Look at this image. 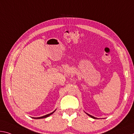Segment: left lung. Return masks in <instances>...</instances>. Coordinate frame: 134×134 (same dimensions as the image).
<instances>
[{
	"label": "left lung",
	"instance_id": "8db88e82",
	"mask_svg": "<svg viewBox=\"0 0 134 134\" xmlns=\"http://www.w3.org/2000/svg\"><path fill=\"white\" fill-rule=\"evenodd\" d=\"M86 114H87V115H88L89 116H90L91 118H93V119H98V118H95V117H94V116H91V115H90V114H88V113H86Z\"/></svg>",
	"mask_w": 134,
	"mask_h": 134
}]
</instances>
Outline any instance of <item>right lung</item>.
<instances>
[{"label":"right lung","mask_w":134,"mask_h":134,"mask_svg":"<svg viewBox=\"0 0 134 134\" xmlns=\"http://www.w3.org/2000/svg\"><path fill=\"white\" fill-rule=\"evenodd\" d=\"M55 110H55L53 112H52V113H49V114H46V115H44V116H41V117H38V118H33V119H43V118H48V116H51V114H52L53 113H54L55 111Z\"/></svg>","instance_id":"right-lung-1"}]
</instances>
